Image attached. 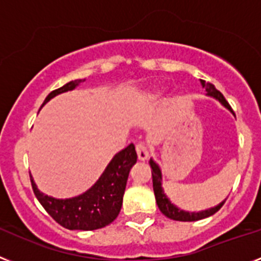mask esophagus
<instances>
[{
	"mask_svg": "<svg viewBox=\"0 0 261 261\" xmlns=\"http://www.w3.org/2000/svg\"><path fill=\"white\" fill-rule=\"evenodd\" d=\"M137 154H138V159H139V161H142V162L147 161L148 156H150L147 147H146L143 143H138L137 144Z\"/></svg>",
	"mask_w": 261,
	"mask_h": 261,
	"instance_id": "esophagus-1",
	"label": "esophagus"
}]
</instances>
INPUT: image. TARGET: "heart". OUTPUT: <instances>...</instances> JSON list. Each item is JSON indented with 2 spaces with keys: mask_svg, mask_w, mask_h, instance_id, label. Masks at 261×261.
I'll list each match as a JSON object with an SVG mask.
<instances>
[{
  "mask_svg": "<svg viewBox=\"0 0 261 261\" xmlns=\"http://www.w3.org/2000/svg\"><path fill=\"white\" fill-rule=\"evenodd\" d=\"M159 95H161V90L158 89V87L147 90V91H144L141 95V103H152L154 100L159 98Z\"/></svg>",
  "mask_w": 261,
  "mask_h": 261,
  "instance_id": "obj_1",
  "label": "heart"
}]
</instances>
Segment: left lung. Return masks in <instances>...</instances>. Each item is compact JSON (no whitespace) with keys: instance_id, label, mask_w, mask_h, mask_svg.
Returning a JSON list of instances; mask_svg holds the SVG:
<instances>
[{"instance_id":"1","label":"left lung","mask_w":261,"mask_h":261,"mask_svg":"<svg viewBox=\"0 0 261 261\" xmlns=\"http://www.w3.org/2000/svg\"><path fill=\"white\" fill-rule=\"evenodd\" d=\"M201 86L204 87L205 91H207V95L208 97L215 98L218 99L225 109H228L232 114L231 106L228 105V102L225 100V98L223 97V94L219 91V90L215 89V86L212 85V83H205V81L200 80ZM150 166H151V174H152V187H154V194H155V199H156V204L161 210V212L163 214L164 216H167V218L172 219V220H179V222H196V220H200V219L208 218V216L214 215L215 212H218L219 210L222 208L223 204H224V200L222 203H219L218 205L215 207H212V208L204 210V211H199V212H190V211H185V210L179 208L176 205L172 203L168 196L164 192L163 187H162V170L159 167V164L154 161V159H150Z\"/></svg>"}]
</instances>
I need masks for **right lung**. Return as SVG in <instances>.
Masks as SVG:
<instances>
[{"label": "right lung", "instance_id": "obj_1", "mask_svg": "<svg viewBox=\"0 0 261 261\" xmlns=\"http://www.w3.org/2000/svg\"><path fill=\"white\" fill-rule=\"evenodd\" d=\"M85 80H75L54 90L46 97L42 106L58 94L66 93L80 86ZM137 151L133 143L119 151L105 168L95 183L86 192L67 199H57L38 190L30 175L33 191L46 212L58 224L67 229L93 231L103 228L113 223L119 215L123 201V194L131 167L137 163Z\"/></svg>", "mask_w": 261, "mask_h": 261}]
</instances>
